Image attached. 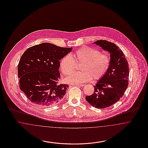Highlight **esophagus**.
I'll return each instance as SVG.
<instances>
[{
  "label": "esophagus",
  "mask_w": 148,
  "mask_h": 148,
  "mask_svg": "<svg viewBox=\"0 0 148 148\" xmlns=\"http://www.w3.org/2000/svg\"><path fill=\"white\" fill-rule=\"evenodd\" d=\"M76 85L79 86H84V84H76Z\"/></svg>",
  "instance_id": "obj_1"
}]
</instances>
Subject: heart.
Returning <instances> with one entry per match:
<instances>
[{"instance_id": "b5f03b06", "label": "heart", "mask_w": 148, "mask_h": 148, "mask_svg": "<svg viewBox=\"0 0 148 148\" xmlns=\"http://www.w3.org/2000/svg\"><path fill=\"white\" fill-rule=\"evenodd\" d=\"M73 56L74 58L67 54L60 60V67L63 74L68 75L73 73L75 69V61L84 63L81 68L83 71L74 73L66 77L65 82L68 83H84L91 81L92 77L99 79L106 74L110 66V56L90 47H82L75 51Z\"/></svg>"}]
</instances>
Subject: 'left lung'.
I'll use <instances>...</instances> for the list:
<instances>
[{"instance_id": "left-lung-1", "label": "left lung", "mask_w": 148, "mask_h": 148, "mask_svg": "<svg viewBox=\"0 0 148 148\" xmlns=\"http://www.w3.org/2000/svg\"><path fill=\"white\" fill-rule=\"evenodd\" d=\"M95 44L110 54V64L108 71L94 87L91 95L85 97L92 106L103 109L112 106L124 94L129 84V64L123 51L115 44L99 40Z\"/></svg>"}]
</instances>
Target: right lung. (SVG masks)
Masks as SVG:
<instances>
[{
	"instance_id": "obj_1",
	"label": "right lung",
	"mask_w": 148,
	"mask_h": 148,
	"mask_svg": "<svg viewBox=\"0 0 148 148\" xmlns=\"http://www.w3.org/2000/svg\"><path fill=\"white\" fill-rule=\"evenodd\" d=\"M72 48L43 42L30 47L21 56L18 66L20 89L33 103L50 106L59 103L69 87L59 84V60Z\"/></svg>"
}]
</instances>
